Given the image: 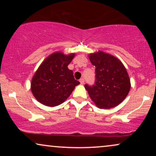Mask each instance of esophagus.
Listing matches in <instances>:
<instances>
[{
  "mask_svg": "<svg viewBox=\"0 0 156 156\" xmlns=\"http://www.w3.org/2000/svg\"><path fill=\"white\" fill-rule=\"evenodd\" d=\"M80 84H84V78H81L80 80Z\"/></svg>",
  "mask_w": 156,
  "mask_h": 156,
  "instance_id": "1",
  "label": "esophagus"
}]
</instances>
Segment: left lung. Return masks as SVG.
<instances>
[{
    "label": "left lung",
    "instance_id": "left-lung-1",
    "mask_svg": "<svg viewBox=\"0 0 156 156\" xmlns=\"http://www.w3.org/2000/svg\"><path fill=\"white\" fill-rule=\"evenodd\" d=\"M89 59L95 69V82L86 84L91 99L100 108H111L122 102L131 88L129 74L122 62L101 51L91 54Z\"/></svg>",
    "mask_w": 156,
    "mask_h": 156
}]
</instances>
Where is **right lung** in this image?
I'll return each mask as SVG.
<instances>
[{
    "mask_svg": "<svg viewBox=\"0 0 156 156\" xmlns=\"http://www.w3.org/2000/svg\"><path fill=\"white\" fill-rule=\"evenodd\" d=\"M74 57V54L55 52L40 65L31 82V91L38 101L48 106H58L80 84L67 67Z\"/></svg>",
    "mask_w": 156,
    "mask_h": 156,
    "instance_id": "add662e5",
    "label": "right lung"
}]
</instances>
